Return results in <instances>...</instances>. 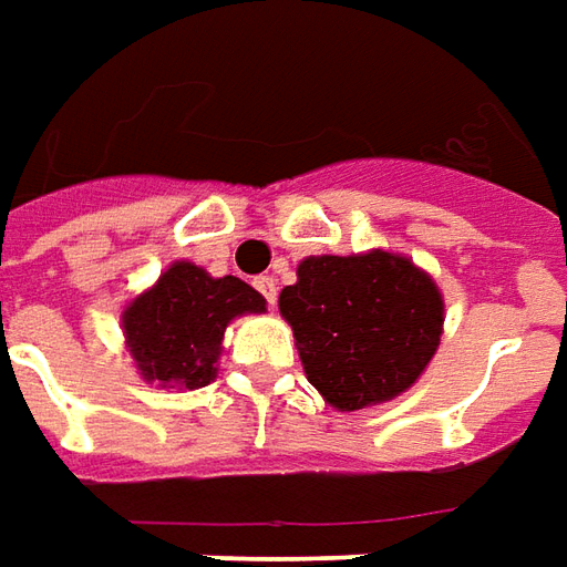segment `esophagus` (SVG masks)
<instances>
[{
  "label": "esophagus",
  "instance_id": "1",
  "mask_svg": "<svg viewBox=\"0 0 567 567\" xmlns=\"http://www.w3.org/2000/svg\"><path fill=\"white\" fill-rule=\"evenodd\" d=\"M256 290L268 299V306H275L277 302V284H275V277H259L256 280Z\"/></svg>",
  "mask_w": 567,
  "mask_h": 567
}]
</instances>
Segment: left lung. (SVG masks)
<instances>
[{
  "label": "left lung",
  "instance_id": "obj_1",
  "mask_svg": "<svg viewBox=\"0 0 567 567\" xmlns=\"http://www.w3.org/2000/svg\"><path fill=\"white\" fill-rule=\"evenodd\" d=\"M277 306L308 382L330 408L349 413L408 392L444 333L439 284L389 249L308 256Z\"/></svg>",
  "mask_w": 567,
  "mask_h": 567
}]
</instances>
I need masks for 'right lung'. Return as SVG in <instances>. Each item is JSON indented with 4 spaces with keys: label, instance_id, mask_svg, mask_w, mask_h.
<instances>
[{
    "label": "right lung",
    "instance_id": "right-lung-1",
    "mask_svg": "<svg viewBox=\"0 0 567 567\" xmlns=\"http://www.w3.org/2000/svg\"><path fill=\"white\" fill-rule=\"evenodd\" d=\"M261 311L265 296L240 277H213L194 261H172L154 287L123 308L120 327L144 382L194 392L216 380L228 323Z\"/></svg>",
    "mask_w": 567,
    "mask_h": 567
}]
</instances>
